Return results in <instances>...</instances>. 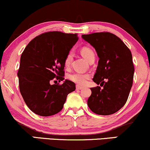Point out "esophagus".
Segmentation results:
<instances>
[{"mask_svg": "<svg viewBox=\"0 0 150 150\" xmlns=\"http://www.w3.org/2000/svg\"><path fill=\"white\" fill-rule=\"evenodd\" d=\"M82 88H83L82 86H79V85H77V86H76V89H77V90H81V89H82Z\"/></svg>", "mask_w": 150, "mask_h": 150, "instance_id": "esophagus-1", "label": "esophagus"}]
</instances>
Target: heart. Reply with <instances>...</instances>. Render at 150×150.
<instances>
[{
  "mask_svg": "<svg viewBox=\"0 0 150 150\" xmlns=\"http://www.w3.org/2000/svg\"><path fill=\"white\" fill-rule=\"evenodd\" d=\"M81 54L88 62L92 57L95 56L93 51L91 48H88V47H83L81 49ZM72 59H73V53L70 52L68 53L67 55L66 56L65 59H64V66L66 67H69L71 65ZM89 78H90V75L86 73H75L69 75L70 80L75 82V84L81 85V86H84V85L86 84Z\"/></svg>",
  "mask_w": 150,
  "mask_h": 150,
  "instance_id": "heart-1",
  "label": "heart"
}]
</instances>
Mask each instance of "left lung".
<instances>
[{
	"instance_id": "left-lung-1",
	"label": "left lung",
	"mask_w": 150,
	"mask_h": 150,
	"mask_svg": "<svg viewBox=\"0 0 150 150\" xmlns=\"http://www.w3.org/2000/svg\"><path fill=\"white\" fill-rule=\"evenodd\" d=\"M81 37L96 49L99 61L93 80L103 86L91 88L92 93L87 104L96 114L111 115L125 105L133 84L132 52L112 33H95Z\"/></svg>"
}]
</instances>
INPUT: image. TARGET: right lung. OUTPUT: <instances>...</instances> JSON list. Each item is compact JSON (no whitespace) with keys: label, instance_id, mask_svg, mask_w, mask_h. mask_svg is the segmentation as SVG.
<instances>
[{"label":"right lung","instance_id":"add662e5","mask_svg":"<svg viewBox=\"0 0 150 150\" xmlns=\"http://www.w3.org/2000/svg\"><path fill=\"white\" fill-rule=\"evenodd\" d=\"M77 41V34L48 32L34 38L23 52L17 74L20 92L36 114L59 113L68 95L75 90V83L68 79L62 84L50 83L64 79V59Z\"/></svg>","mask_w":150,"mask_h":150}]
</instances>
